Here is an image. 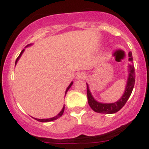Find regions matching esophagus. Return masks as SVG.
Listing matches in <instances>:
<instances>
[{"mask_svg":"<svg viewBox=\"0 0 149 149\" xmlns=\"http://www.w3.org/2000/svg\"><path fill=\"white\" fill-rule=\"evenodd\" d=\"M85 73H82V72H80V73H78L77 75H76V79L79 80V79H84L85 78Z\"/></svg>","mask_w":149,"mask_h":149,"instance_id":"34e87169","label":"esophagus"}]
</instances>
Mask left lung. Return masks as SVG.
Instances as JSON below:
<instances>
[{"mask_svg":"<svg viewBox=\"0 0 149 149\" xmlns=\"http://www.w3.org/2000/svg\"><path fill=\"white\" fill-rule=\"evenodd\" d=\"M128 56L130 57L129 61H133L131 52H129ZM128 72H129V74H128V81H127L126 88H125V93H123V96L116 102L101 103L95 100L93 96L91 95V91L89 90V86L87 84V95H88V104H89L90 107L92 108L93 111L100 113H114L120 111L124 106L126 102L128 101V98L131 96L132 91H133L134 86L135 72L134 68L133 65H129Z\"/></svg>","mask_w":149,"mask_h":149,"instance_id":"obj_1","label":"left lung"}]
</instances>
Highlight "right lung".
I'll list each match as a JSON object with an SVG mask.
<instances>
[{
    "label": "right lung",
    "mask_w": 149,
    "mask_h": 149,
    "mask_svg": "<svg viewBox=\"0 0 149 149\" xmlns=\"http://www.w3.org/2000/svg\"><path fill=\"white\" fill-rule=\"evenodd\" d=\"M27 46H29V45H27ZM24 49H23L22 51H21V53H20L19 56H18V58H17V59H16V61H15V65H16V64H17V62H18V59H19V58H20V57H21V55H22V53H24ZM72 84H73V81H72V82L70 83V85H69V86L68 87V88H67L66 91H65V95H66L67 92H68V90L70 89V87L72 86ZM64 111H65V106L63 107V108H62V109H61V111H60V112H59V113H58V114L57 115V116H54V117L49 118V119H36V118H34V119H35V120H37V121H38V122H41V123H47V122H50V121H53V120H57V119H58V118H59L60 116H62L63 113H64Z\"/></svg>",
    "instance_id": "1"
}]
</instances>
